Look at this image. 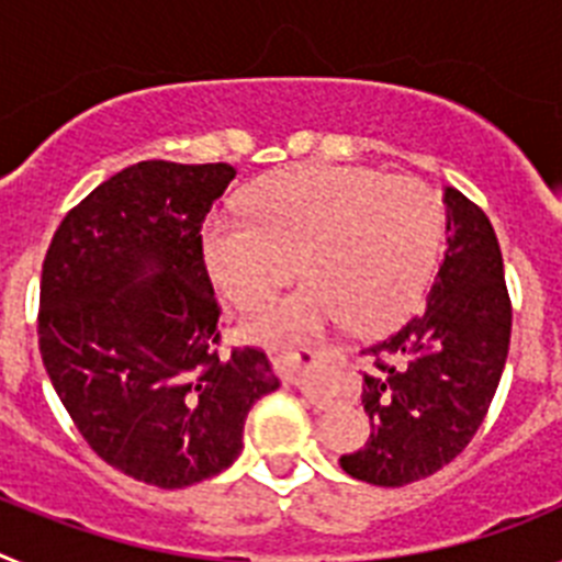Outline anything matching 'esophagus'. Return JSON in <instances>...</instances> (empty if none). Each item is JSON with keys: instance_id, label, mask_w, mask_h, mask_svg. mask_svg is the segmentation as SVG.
<instances>
[{"instance_id": "1", "label": "esophagus", "mask_w": 562, "mask_h": 562, "mask_svg": "<svg viewBox=\"0 0 562 562\" xmlns=\"http://www.w3.org/2000/svg\"><path fill=\"white\" fill-rule=\"evenodd\" d=\"M278 366L286 371L297 389L304 391L306 396L315 400L317 396V369H321V357L312 355V351H304V355H284L278 357Z\"/></svg>"}]
</instances>
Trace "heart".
Wrapping results in <instances>:
<instances>
[{
  "label": "heart",
  "instance_id": "1",
  "mask_svg": "<svg viewBox=\"0 0 562 562\" xmlns=\"http://www.w3.org/2000/svg\"><path fill=\"white\" fill-rule=\"evenodd\" d=\"M247 211L213 213L202 231L216 290L238 310H256L290 281L297 258L310 278L247 321L252 340H297L346 317L357 329H385L428 286L441 207L414 177L297 166L258 182Z\"/></svg>",
  "mask_w": 562,
  "mask_h": 562
}]
</instances>
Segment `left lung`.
Masks as SVG:
<instances>
[{
    "label": "left lung",
    "mask_w": 562,
    "mask_h": 562,
    "mask_svg": "<svg viewBox=\"0 0 562 562\" xmlns=\"http://www.w3.org/2000/svg\"><path fill=\"white\" fill-rule=\"evenodd\" d=\"M448 252L428 306L362 355L366 448L340 456L351 479L405 486L456 459L481 428L513 335V304L493 225L475 202L445 188Z\"/></svg>",
    "instance_id": "obj_1"
}]
</instances>
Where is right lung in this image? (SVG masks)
Here are the masks:
<instances>
[{"instance_id": "right-lung-1", "label": "right lung", "mask_w": 562, "mask_h": 562, "mask_svg": "<svg viewBox=\"0 0 562 562\" xmlns=\"http://www.w3.org/2000/svg\"><path fill=\"white\" fill-rule=\"evenodd\" d=\"M236 168L146 160L64 216L42 267L38 349L78 434L106 464L182 490L233 464L278 389L261 349L222 351L202 222Z\"/></svg>"}]
</instances>
